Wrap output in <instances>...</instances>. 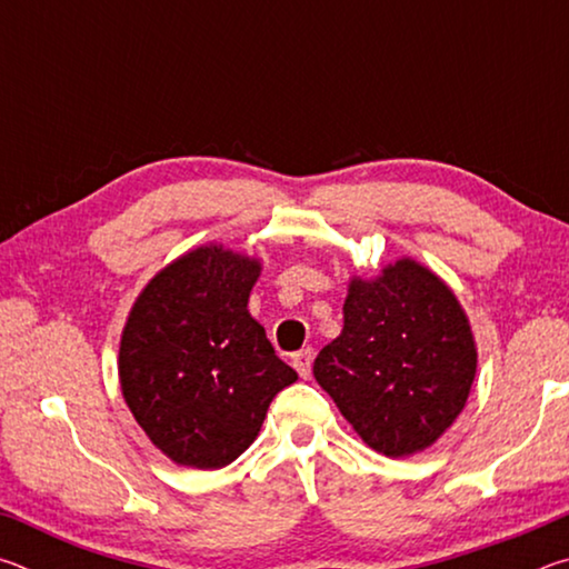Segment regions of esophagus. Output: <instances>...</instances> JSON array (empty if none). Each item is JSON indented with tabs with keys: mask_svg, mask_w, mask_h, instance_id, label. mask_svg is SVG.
I'll return each instance as SVG.
<instances>
[{
	"mask_svg": "<svg viewBox=\"0 0 569 569\" xmlns=\"http://www.w3.org/2000/svg\"><path fill=\"white\" fill-rule=\"evenodd\" d=\"M311 366H313V349H303L293 356V369L298 371V377L301 379L311 377Z\"/></svg>",
	"mask_w": 569,
	"mask_h": 569,
	"instance_id": "esophagus-1",
	"label": "esophagus"
}]
</instances>
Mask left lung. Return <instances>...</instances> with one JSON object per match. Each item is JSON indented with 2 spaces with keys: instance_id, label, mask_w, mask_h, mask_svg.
I'll list each match as a JSON object with an SVG mask.
<instances>
[{
  "instance_id": "8db88e82",
  "label": "left lung",
  "mask_w": 569,
  "mask_h": 569,
  "mask_svg": "<svg viewBox=\"0 0 569 569\" xmlns=\"http://www.w3.org/2000/svg\"><path fill=\"white\" fill-rule=\"evenodd\" d=\"M313 377L373 451L429 449L467 407L477 377L475 333L455 291L413 258L349 278L343 329Z\"/></svg>"
}]
</instances>
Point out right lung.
Here are the masks:
<instances>
[{
    "mask_svg": "<svg viewBox=\"0 0 569 569\" xmlns=\"http://www.w3.org/2000/svg\"><path fill=\"white\" fill-rule=\"evenodd\" d=\"M261 258L206 243L150 278L124 321L118 377L134 421L180 467L220 469L253 445L298 373L248 313Z\"/></svg>",
    "mask_w": 569,
    "mask_h": 569,
    "instance_id": "right-lung-1",
    "label": "right lung"
}]
</instances>
